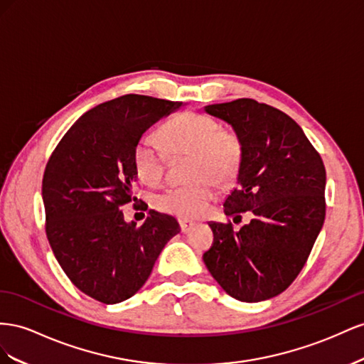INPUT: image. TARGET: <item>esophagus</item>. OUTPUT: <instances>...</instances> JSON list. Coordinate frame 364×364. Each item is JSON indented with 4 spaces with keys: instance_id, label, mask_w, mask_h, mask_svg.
Returning a JSON list of instances; mask_svg holds the SVG:
<instances>
[{
    "instance_id": "esophagus-1",
    "label": "esophagus",
    "mask_w": 364,
    "mask_h": 364,
    "mask_svg": "<svg viewBox=\"0 0 364 364\" xmlns=\"http://www.w3.org/2000/svg\"><path fill=\"white\" fill-rule=\"evenodd\" d=\"M178 224H180V230H181L183 233H188V232H191L192 228L195 227V223H192V221H186V220H180V221H178Z\"/></svg>"
}]
</instances>
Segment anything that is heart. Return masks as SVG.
<instances>
[{
	"mask_svg": "<svg viewBox=\"0 0 364 364\" xmlns=\"http://www.w3.org/2000/svg\"><path fill=\"white\" fill-rule=\"evenodd\" d=\"M160 144L151 136L139 137L132 149V163L139 178L157 184L168 169L169 157L191 155V178L186 186H175L154 196L157 210L180 220H196L210 210L216 184H232L241 172L244 141L233 128L221 127L215 117L200 111H186L161 124Z\"/></svg>",
	"mask_w": 364,
	"mask_h": 364,
	"instance_id": "b5f03b06",
	"label": "heart"
}]
</instances>
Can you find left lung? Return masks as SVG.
Returning <instances> with one entry per match:
<instances>
[{"label":"left lung","mask_w":364,"mask_h":364,"mask_svg":"<svg viewBox=\"0 0 364 364\" xmlns=\"http://www.w3.org/2000/svg\"><path fill=\"white\" fill-rule=\"evenodd\" d=\"M244 141L240 186L224 203L227 216L252 212L250 224L212 223L204 264L227 294L241 302L272 299L302 272L325 221L326 171L302 128L255 99L205 107Z\"/></svg>","instance_id":"left-lung-1"}]
</instances>
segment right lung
<instances>
[{"label": "right lung", "instance_id": "right-lung-1", "mask_svg": "<svg viewBox=\"0 0 364 364\" xmlns=\"http://www.w3.org/2000/svg\"><path fill=\"white\" fill-rule=\"evenodd\" d=\"M181 107L127 95L91 108L65 132L43 178L46 233L60 268L82 293L119 304L146 282L159 255L180 232L175 218L151 212L143 225L124 223L134 201V144L155 122Z\"/></svg>", "mask_w": 364, "mask_h": 364}]
</instances>
